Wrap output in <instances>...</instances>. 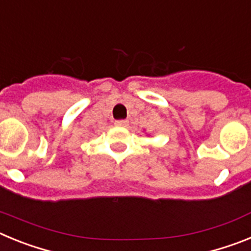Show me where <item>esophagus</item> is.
<instances>
[{"label":"esophagus","mask_w":251,"mask_h":251,"mask_svg":"<svg viewBox=\"0 0 251 251\" xmlns=\"http://www.w3.org/2000/svg\"><path fill=\"white\" fill-rule=\"evenodd\" d=\"M115 126L117 127H128V124H129V122L127 121V119H119V121H115Z\"/></svg>","instance_id":"1"}]
</instances>
